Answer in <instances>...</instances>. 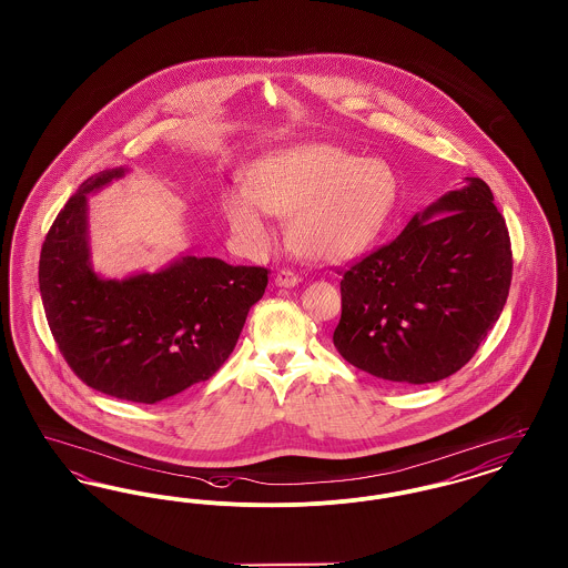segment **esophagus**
I'll return each mask as SVG.
<instances>
[{"instance_id":"esophagus-1","label":"esophagus","mask_w":568,"mask_h":568,"mask_svg":"<svg viewBox=\"0 0 568 568\" xmlns=\"http://www.w3.org/2000/svg\"><path fill=\"white\" fill-rule=\"evenodd\" d=\"M274 283H276V287H296L300 278H297V274H294V272L281 271L276 274Z\"/></svg>"}]
</instances>
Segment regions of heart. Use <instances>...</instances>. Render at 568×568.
I'll use <instances>...</instances> for the list:
<instances>
[{"mask_svg":"<svg viewBox=\"0 0 568 568\" xmlns=\"http://www.w3.org/2000/svg\"><path fill=\"white\" fill-rule=\"evenodd\" d=\"M400 181L385 160L306 142L268 153L248 187L223 195L230 227L248 244L272 243L271 216H290V241L317 264H341L375 243L398 202Z\"/></svg>","mask_w":568,"mask_h":568,"instance_id":"b5f03b06","label":"heart"}]
</instances>
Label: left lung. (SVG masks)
<instances>
[{
	"instance_id": "left-lung-1",
	"label": "left lung",
	"mask_w": 568,
	"mask_h": 568,
	"mask_svg": "<svg viewBox=\"0 0 568 568\" xmlns=\"http://www.w3.org/2000/svg\"><path fill=\"white\" fill-rule=\"evenodd\" d=\"M511 271L505 216L486 183L468 176L343 274L334 347L383 381L449 377L498 322Z\"/></svg>"
}]
</instances>
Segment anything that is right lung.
Wrapping results in <instances>:
<instances>
[{"instance_id": "obj_1", "label": "right lung", "mask_w": 568, "mask_h": 568, "mask_svg": "<svg viewBox=\"0 0 568 568\" xmlns=\"http://www.w3.org/2000/svg\"><path fill=\"white\" fill-rule=\"evenodd\" d=\"M125 172L104 170L68 200L42 244L38 281L54 343L77 377L112 398L155 405L215 375L264 296L268 271L183 255L162 271L100 276L87 195Z\"/></svg>"}]
</instances>
